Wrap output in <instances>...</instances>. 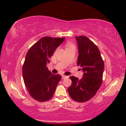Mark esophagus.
<instances>
[{"label": "esophagus", "mask_w": 126, "mask_h": 126, "mask_svg": "<svg viewBox=\"0 0 126 126\" xmlns=\"http://www.w3.org/2000/svg\"><path fill=\"white\" fill-rule=\"evenodd\" d=\"M66 77H68V76H66L65 75H62V79H64L66 78Z\"/></svg>", "instance_id": "1"}]
</instances>
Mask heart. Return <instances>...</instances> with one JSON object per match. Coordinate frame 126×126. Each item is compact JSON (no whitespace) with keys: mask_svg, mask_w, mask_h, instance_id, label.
Listing matches in <instances>:
<instances>
[{"mask_svg":"<svg viewBox=\"0 0 126 126\" xmlns=\"http://www.w3.org/2000/svg\"><path fill=\"white\" fill-rule=\"evenodd\" d=\"M73 47H75V46L73 44H72L71 43H67L66 44V49H68V48H71Z\"/></svg>","mask_w":126,"mask_h":126,"instance_id":"b5f03b06","label":"heart"}]
</instances>
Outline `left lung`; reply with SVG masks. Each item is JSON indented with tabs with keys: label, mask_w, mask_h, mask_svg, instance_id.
Segmentation results:
<instances>
[{
	"label": "left lung",
	"mask_w": 126,
	"mask_h": 126,
	"mask_svg": "<svg viewBox=\"0 0 126 126\" xmlns=\"http://www.w3.org/2000/svg\"><path fill=\"white\" fill-rule=\"evenodd\" d=\"M79 55L77 64L81 66L84 74L79 79L69 77L72 83L68 88L72 99L79 102L89 101L97 93L102 83L104 62L97 47L86 36H76Z\"/></svg>",
	"instance_id": "left-lung-1"
}]
</instances>
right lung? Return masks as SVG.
<instances>
[{"mask_svg":"<svg viewBox=\"0 0 126 126\" xmlns=\"http://www.w3.org/2000/svg\"><path fill=\"white\" fill-rule=\"evenodd\" d=\"M64 38L43 37L32 46L26 53L23 65V76L30 96L39 102L52 97L62 78L60 75L52 74L47 67L57 47Z\"/></svg>","mask_w":126,"mask_h":126,"instance_id":"1","label":"right lung"}]
</instances>
